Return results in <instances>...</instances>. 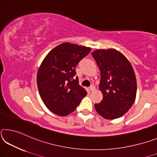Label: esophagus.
I'll list each match as a JSON object with an SVG mask.
<instances>
[{
    "label": "esophagus",
    "instance_id": "34e87169",
    "mask_svg": "<svg viewBox=\"0 0 157 157\" xmlns=\"http://www.w3.org/2000/svg\"><path fill=\"white\" fill-rule=\"evenodd\" d=\"M94 90H95V87H94V85H92V86H90V90L94 91Z\"/></svg>",
    "mask_w": 157,
    "mask_h": 157
}]
</instances>
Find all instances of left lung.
Returning <instances> with one entry per match:
<instances>
[{"instance_id": "8db88e82", "label": "left lung", "mask_w": 157, "mask_h": 157, "mask_svg": "<svg viewBox=\"0 0 157 157\" xmlns=\"http://www.w3.org/2000/svg\"><path fill=\"white\" fill-rule=\"evenodd\" d=\"M101 73L99 86L102 101L94 104L105 119L114 120L124 115L134 102L137 83L129 60L114 48L97 49L92 53Z\"/></svg>"}]
</instances>
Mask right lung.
<instances>
[{"label":"right lung","mask_w":157,"mask_h":157,"mask_svg":"<svg viewBox=\"0 0 157 157\" xmlns=\"http://www.w3.org/2000/svg\"><path fill=\"white\" fill-rule=\"evenodd\" d=\"M91 48L63 43L53 48L44 59L37 75L40 95L44 104L59 116L76 110L87 92L78 85L75 68Z\"/></svg>","instance_id":"right-lung-1"}]
</instances>
